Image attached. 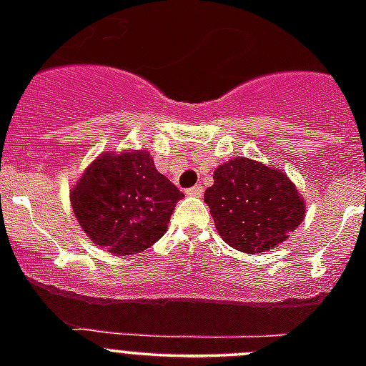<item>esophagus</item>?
Returning a JSON list of instances; mask_svg holds the SVG:
<instances>
[{
    "label": "esophagus",
    "instance_id": "34e87169",
    "mask_svg": "<svg viewBox=\"0 0 366 366\" xmlns=\"http://www.w3.org/2000/svg\"><path fill=\"white\" fill-rule=\"evenodd\" d=\"M187 194H189V196H202V194H203V187L202 185L190 187V189H187Z\"/></svg>",
    "mask_w": 366,
    "mask_h": 366
}]
</instances>
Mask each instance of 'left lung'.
Instances as JSON below:
<instances>
[{
	"instance_id": "obj_1",
	"label": "left lung",
	"mask_w": 366,
	"mask_h": 366,
	"mask_svg": "<svg viewBox=\"0 0 366 366\" xmlns=\"http://www.w3.org/2000/svg\"><path fill=\"white\" fill-rule=\"evenodd\" d=\"M225 244L264 253L282 244L304 219V199L292 179L244 155L219 164L203 196Z\"/></svg>"
}]
</instances>
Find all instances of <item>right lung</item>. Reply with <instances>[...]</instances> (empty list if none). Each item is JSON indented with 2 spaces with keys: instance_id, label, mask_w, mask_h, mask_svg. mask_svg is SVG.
Returning a JSON list of instances; mask_svg holds the SVG:
<instances>
[{
  "instance_id": "1",
  "label": "right lung",
  "mask_w": 366,
  "mask_h": 366,
  "mask_svg": "<svg viewBox=\"0 0 366 366\" xmlns=\"http://www.w3.org/2000/svg\"><path fill=\"white\" fill-rule=\"evenodd\" d=\"M69 198L89 240L124 257L159 240L183 192L157 172L150 152L130 150L100 154Z\"/></svg>"
}]
</instances>
